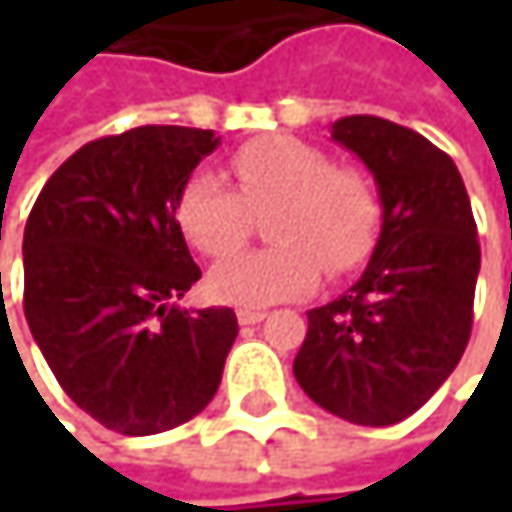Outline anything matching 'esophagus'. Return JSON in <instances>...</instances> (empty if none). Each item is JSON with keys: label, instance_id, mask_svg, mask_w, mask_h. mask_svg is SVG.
Returning <instances> with one entry per match:
<instances>
[{"label": "esophagus", "instance_id": "obj_1", "mask_svg": "<svg viewBox=\"0 0 512 512\" xmlns=\"http://www.w3.org/2000/svg\"><path fill=\"white\" fill-rule=\"evenodd\" d=\"M263 317H266V311H255V308H240L237 311V323L240 326H255Z\"/></svg>", "mask_w": 512, "mask_h": 512}]
</instances>
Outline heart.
Here are the masks:
<instances>
[{
	"instance_id": "1",
	"label": "heart",
	"mask_w": 512,
	"mask_h": 512,
	"mask_svg": "<svg viewBox=\"0 0 512 512\" xmlns=\"http://www.w3.org/2000/svg\"><path fill=\"white\" fill-rule=\"evenodd\" d=\"M237 189L213 171H195L177 195V225L207 257H225L251 236L254 216L275 209L272 250L228 257L207 287L228 305L260 308L311 293L323 269L338 278L376 246L382 201L356 171L293 136L255 139L231 154Z\"/></svg>"
}]
</instances>
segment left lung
I'll list each match as a JSON object with an SVG mask.
<instances>
[{
	"mask_svg": "<svg viewBox=\"0 0 512 512\" xmlns=\"http://www.w3.org/2000/svg\"><path fill=\"white\" fill-rule=\"evenodd\" d=\"M332 139L370 168L382 234L356 284L308 311L293 373L326 412L388 427L418 412L465 353L477 225L454 159L421 133L350 115L332 124Z\"/></svg>",
	"mask_w": 512,
	"mask_h": 512,
	"instance_id": "obj_1",
	"label": "left lung"
}]
</instances>
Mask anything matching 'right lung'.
<instances>
[{"label":"right lung","mask_w":512,"mask_h":512,"mask_svg":"<svg viewBox=\"0 0 512 512\" xmlns=\"http://www.w3.org/2000/svg\"><path fill=\"white\" fill-rule=\"evenodd\" d=\"M213 130L136 127L82 145L41 189L23 234V311L64 394L121 436L192 421L237 338L231 308H177L201 269L177 195Z\"/></svg>","instance_id":"right-lung-1"}]
</instances>
